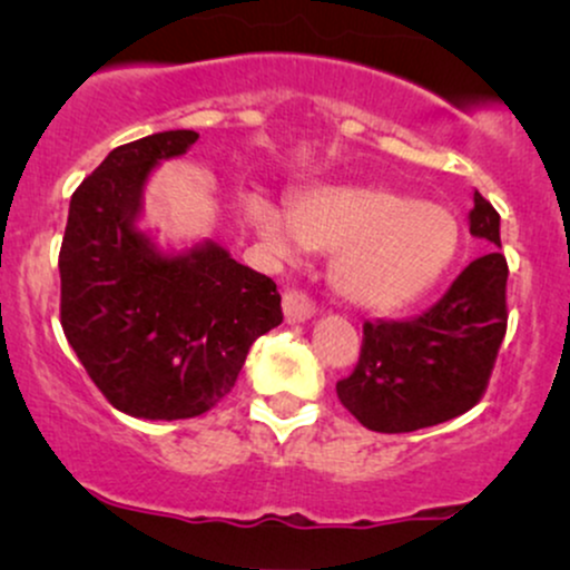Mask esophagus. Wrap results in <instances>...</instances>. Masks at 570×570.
Wrapping results in <instances>:
<instances>
[{
  "label": "esophagus",
  "instance_id": "obj_1",
  "mask_svg": "<svg viewBox=\"0 0 570 570\" xmlns=\"http://www.w3.org/2000/svg\"><path fill=\"white\" fill-rule=\"evenodd\" d=\"M316 313V303L303 289H289L284 294V316L289 324H303Z\"/></svg>",
  "mask_w": 570,
  "mask_h": 570
}]
</instances>
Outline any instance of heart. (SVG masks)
Segmentation results:
<instances>
[{"label": "heart", "instance_id": "1", "mask_svg": "<svg viewBox=\"0 0 570 570\" xmlns=\"http://www.w3.org/2000/svg\"><path fill=\"white\" fill-rule=\"evenodd\" d=\"M246 214L284 257L299 244L337 254L340 294L367 311H396L426 294L458 248V225L448 208L385 187L307 189L289 200L286 214L271 200L248 198Z\"/></svg>", "mask_w": 570, "mask_h": 570}]
</instances>
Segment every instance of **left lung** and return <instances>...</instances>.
Wrapping results in <instances>:
<instances>
[{"label": "left lung", "mask_w": 570, "mask_h": 570, "mask_svg": "<svg viewBox=\"0 0 570 570\" xmlns=\"http://www.w3.org/2000/svg\"><path fill=\"white\" fill-rule=\"evenodd\" d=\"M469 230L490 252L463 267L450 289L410 322L364 324L362 353L337 399L362 426L404 434L463 415L485 394L507 335L509 265L501 217L474 193Z\"/></svg>", "instance_id": "obj_1"}]
</instances>
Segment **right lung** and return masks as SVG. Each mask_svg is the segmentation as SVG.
<instances>
[{
	"label": "right lung",
	"instance_id": "right-lung-1",
	"mask_svg": "<svg viewBox=\"0 0 570 570\" xmlns=\"http://www.w3.org/2000/svg\"><path fill=\"white\" fill-rule=\"evenodd\" d=\"M195 139L163 130L112 149L71 195L58 254L63 335L107 402L147 421L212 410L254 340L284 322L273 278L222 246L163 257L136 230L149 171Z\"/></svg>",
	"mask_w": 570,
	"mask_h": 570
}]
</instances>
